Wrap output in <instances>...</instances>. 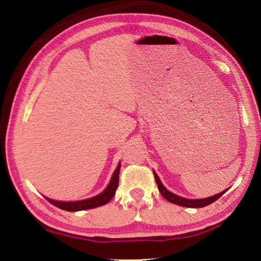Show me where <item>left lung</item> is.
Masks as SVG:
<instances>
[{
    "label": "left lung",
    "instance_id": "1",
    "mask_svg": "<svg viewBox=\"0 0 261 261\" xmlns=\"http://www.w3.org/2000/svg\"><path fill=\"white\" fill-rule=\"evenodd\" d=\"M153 173H154V171H153ZM154 178H155V182L158 184L159 191H160V193L162 194V197L165 198L166 200L173 202V204H176V205L183 206V207H191V208H198V207H205L207 205H210V204H212V202H214L215 200H218L219 198L227 191V190H226V191L220 192L218 194H215V196L205 198V199H185V198L176 196V194L168 191V190L165 187H163L160 178H159V176L155 173H154Z\"/></svg>",
    "mask_w": 261,
    "mask_h": 261
}]
</instances>
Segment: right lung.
Segmentation results:
<instances>
[{"mask_svg":"<svg viewBox=\"0 0 261 261\" xmlns=\"http://www.w3.org/2000/svg\"><path fill=\"white\" fill-rule=\"evenodd\" d=\"M120 169H121V163H118V166L116 168V170L114 171L112 180H110V183L108 184L107 189H106L102 193H100L99 196L90 198V199H86V200H81V201H56V200L49 199V198H46V199L54 206L68 212L90 210V208H95V207L106 205L115 196V192H116V189L118 187Z\"/></svg>","mask_w":261,"mask_h":261,"instance_id":"1","label":"right lung"}]
</instances>
